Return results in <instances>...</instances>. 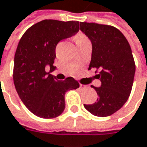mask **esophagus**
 Listing matches in <instances>:
<instances>
[{
    "mask_svg": "<svg viewBox=\"0 0 147 147\" xmlns=\"http://www.w3.org/2000/svg\"><path fill=\"white\" fill-rule=\"evenodd\" d=\"M80 88L84 89V88H87V86H85V85H84V84H80Z\"/></svg>",
    "mask_w": 147,
    "mask_h": 147,
    "instance_id": "1",
    "label": "esophagus"
}]
</instances>
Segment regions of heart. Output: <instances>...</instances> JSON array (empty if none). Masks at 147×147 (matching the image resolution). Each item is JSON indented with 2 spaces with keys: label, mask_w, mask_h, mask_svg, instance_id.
I'll use <instances>...</instances> for the list:
<instances>
[{
  "label": "heart",
  "mask_w": 147,
  "mask_h": 147,
  "mask_svg": "<svg viewBox=\"0 0 147 147\" xmlns=\"http://www.w3.org/2000/svg\"><path fill=\"white\" fill-rule=\"evenodd\" d=\"M87 40V39L84 36H78L77 37V42H81V41Z\"/></svg>",
  "instance_id": "heart-1"
}]
</instances>
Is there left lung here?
I'll return each instance as SVG.
<instances>
[{
	"label": "left lung",
	"mask_w": 147,
	"mask_h": 147,
	"mask_svg": "<svg viewBox=\"0 0 147 147\" xmlns=\"http://www.w3.org/2000/svg\"><path fill=\"white\" fill-rule=\"evenodd\" d=\"M80 30L92 43V58L88 69L99 70L100 87L93 88L97 102L84 107L97 117H107L127 101L133 84L136 65L128 41L113 26L96 23H80Z\"/></svg>",
	"instance_id": "1"
}]
</instances>
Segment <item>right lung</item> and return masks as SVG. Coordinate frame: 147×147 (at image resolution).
<instances>
[{
	"instance_id": "1",
	"label": "right lung",
	"mask_w": 147,
	"mask_h": 147,
	"mask_svg": "<svg viewBox=\"0 0 147 147\" xmlns=\"http://www.w3.org/2000/svg\"><path fill=\"white\" fill-rule=\"evenodd\" d=\"M78 30V21L44 20L30 27L19 42L14 59V84L23 103L39 117L59 116L65 108V93L79 88L74 78L60 81L50 74L56 69V45ZM47 66L51 69L48 73Z\"/></svg>"
}]
</instances>
